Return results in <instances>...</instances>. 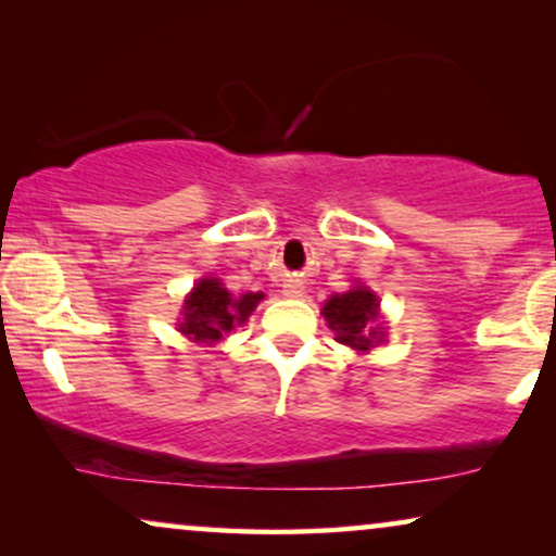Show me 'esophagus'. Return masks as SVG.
Segmentation results:
<instances>
[{"instance_id":"34e87169","label":"esophagus","mask_w":556,"mask_h":556,"mask_svg":"<svg viewBox=\"0 0 556 556\" xmlns=\"http://www.w3.org/2000/svg\"><path fill=\"white\" fill-rule=\"evenodd\" d=\"M283 295H288V299H299V295H303V283H301V280H286V283H283Z\"/></svg>"}]
</instances>
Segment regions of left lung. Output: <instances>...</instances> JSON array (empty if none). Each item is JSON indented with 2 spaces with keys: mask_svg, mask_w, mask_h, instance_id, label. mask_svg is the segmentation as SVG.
Returning <instances> with one entry per match:
<instances>
[{
  "mask_svg": "<svg viewBox=\"0 0 556 556\" xmlns=\"http://www.w3.org/2000/svg\"><path fill=\"white\" fill-rule=\"evenodd\" d=\"M379 301L377 295L367 291V288H352L349 293L331 295L324 306V316L329 326L337 333L339 344H346L359 352H367L382 341V329L377 321Z\"/></svg>",
  "mask_w": 556,
  "mask_h": 556,
  "instance_id": "left-lung-1",
  "label": "left lung"
}]
</instances>
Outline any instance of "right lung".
<instances>
[{
    "mask_svg": "<svg viewBox=\"0 0 556 556\" xmlns=\"http://www.w3.org/2000/svg\"><path fill=\"white\" fill-rule=\"evenodd\" d=\"M257 301H263V293H245L232 299L217 278H204L185 301V311H181L185 318H181L179 331L200 344H212L245 321L255 311Z\"/></svg>",
    "mask_w": 556,
    "mask_h": 556,
    "instance_id": "obj_1",
    "label": "right lung"
}]
</instances>
